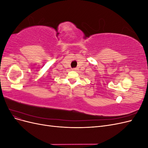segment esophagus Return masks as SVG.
Listing matches in <instances>:
<instances>
[{
  "instance_id": "34e87169",
  "label": "esophagus",
  "mask_w": 148,
  "mask_h": 148,
  "mask_svg": "<svg viewBox=\"0 0 148 148\" xmlns=\"http://www.w3.org/2000/svg\"><path fill=\"white\" fill-rule=\"evenodd\" d=\"M72 70L73 71H78V68H74V69H72Z\"/></svg>"
}]
</instances>
